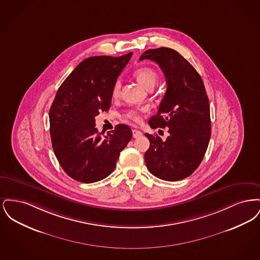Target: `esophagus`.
Instances as JSON below:
<instances>
[{
  "label": "esophagus",
  "mask_w": 260,
  "mask_h": 260,
  "mask_svg": "<svg viewBox=\"0 0 260 260\" xmlns=\"http://www.w3.org/2000/svg\"><path fill=\"white\" fill-rule=\"evenodd\" d=\"M141 136H142V133H141L140 131H137V129H133V136H134L135 138L140 137Z\"/></svg>",
  "instance_id": "esophagus-1"
}]
</instances>
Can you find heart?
Returning <instances> with one entry per match:
<instances>
[{
    "instance_id": "obj_1",
    "label": "heart",
    "mask_w": 260,
    "mask_h": 260,
    "mask_svg": "<svg viewBox=\"0 0 260 260\" xmlns=\"http://www.w3.org/2000/svg\"><path fill=\"white\" fill-rule=\"evenodd\" d=\"M134 76L137 80V82L142 87H145L146 89L153 88L155 87L156 84L158 83V80H159L158 73L150 67H139V68H137L136 71L134 72ZM120 88H121L120 81H116L114 86H113V89H112L113 98H117L119 95ZM124 118L127 119V120L135 121V122H139L140 121V113L137 110L133 109V110H129L125 114Z\"/></svg>"
}]
</instances>
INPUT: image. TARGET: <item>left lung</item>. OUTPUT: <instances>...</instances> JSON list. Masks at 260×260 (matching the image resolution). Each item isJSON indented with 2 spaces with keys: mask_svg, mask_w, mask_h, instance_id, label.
<instances>
[{
  "mask_svg": "<svg viewBox=\"0 0 260 260\" xmlns=\"http://www.w3.org/2000/svg\"><path fill=\"white\" fill-rule=\"evenodd\" d=\"M158 63L167 81L159 111L150 118L152 128L169 127L165 141L145 134L150 147L144 155L149 172L167 181L184 179L203 160L210 138L209 99L196 69L176 50L159 48L143 52L139 60Z\"/></svg>",
  "mask_w": 260,
  "mask_h": 260,
  "instance_id": "1",
  "label": "left lung"
}]
</instances>
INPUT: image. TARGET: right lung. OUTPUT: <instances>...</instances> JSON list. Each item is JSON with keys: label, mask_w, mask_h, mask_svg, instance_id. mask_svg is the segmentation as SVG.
Masks as SVG:
<instances>
[{"label": "right lung", "mask_w": 260, "mask_h": 260, "mask_svg": "<svg viewBox=\"0 0 260 260\" xmlns=\"http://www.w3.org/2000/svg\"><path fill=\"white\" fill-rule=\"evenodd\" d=\"M132 55L86 58L65 79L51 104L52 148L63 171L79 182L107 177L133 137L131 127L124 124L102 136L94 119L99 112L109 110L113 86Z\"/></svg>", "instance_id": "add662e5"}]
</instances>
